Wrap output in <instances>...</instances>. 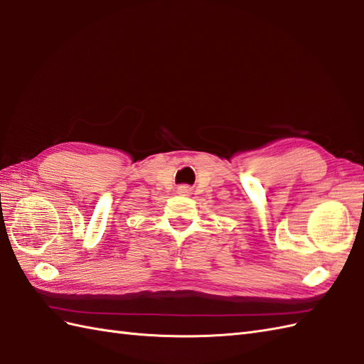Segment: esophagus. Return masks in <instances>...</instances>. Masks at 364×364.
I'll use <instances>...</instances> for the list:
<instances>
[{
    "instance_id": "obj_1",
    "label": "esophagus",
    "mask_w": 364,
    "mask_h": 364,
    "mask_svg": "<svg viewBox=\"0 0 364 364\" xmlns=\"http://www.w3.org/2000/svg\"><path fill=\"white\" fill-rule=\"evenodd\" d=\"M178 192L180 193H189L191 192V188L188 184H181V186H178Z\"/></svg>"
}]
</instances>
